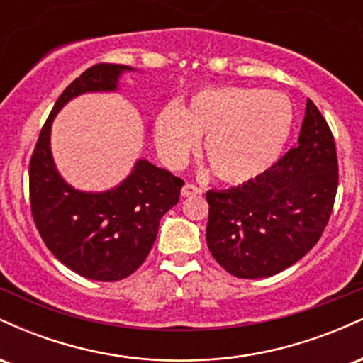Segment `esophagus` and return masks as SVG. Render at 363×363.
I'll return each mask as SVG.
<instances>
[{"label":"esophagus","instance_id":"esophagus-1","mask_svg":"<svg viewBox=\"0 0 363 363\" xmlns=\"http://www.w3.org/2000/svg\"><path fill=\"white\" fill-rule=\"evenodd\" d=\"M181 194L187 198V196H193V194H201V189L194 184H184L181 189Z\"/></svg>","mask_w":363,"mask_h":363}]
</instances>
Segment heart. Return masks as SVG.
Here are the masks:
<instances>
[{
    "label": "heart",
    "instance_id": "heart-1",
    "mask_svg": "<svg viewBox=\"0 0 363 363\" xmlns=\"http://www.w3.org/2000/svg\"><path fill=\"white\" fill-rule=\"evenodd\" d=\"M291 126L294 106L280 91L218 86L194 94L182 109L165 106L155 119V143L165 164L181 167L205 138L201 158L211 174L244 184L273 167Z\"/></svg>",
    "mask_w": 363,
    "mask_h": 363
}]
</instances>
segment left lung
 <instances>
[{
    "label": "left lung",
    "instance_id": "1",
    "mask_svg": "<svg viewBox=\"0 0 363 363\" xmlns=\"http://www.w3.org/2000/svg\"><path fill=\"white\" fill-rule=\"evenodd\" d=\"M336 189L335 138L309 99L297 147L254 181L208 191V249L237 278L273 277L318 244Z\"/></svg>",
    "mask_w": 363,
    "mask_h": 363
}]
</instances>
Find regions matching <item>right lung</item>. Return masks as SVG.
<instances>
[{"instance_id":"obj_1","label":"right lung","mask_w":363,"mask_h":363,"mask_svg":"<svg viewBox=\"0 0 363 363\" xmlns=\"http://www.w3.org/2000/svg\"><path fill=\"white\" fill-rule=\"evenodd\" d=\"M131 66L99 62L69 83L40 129L28 165L30 210L44 244L80 277L118 281L135 273L157 239L158 223L177 205L182 179L141 158L131 174L104 193H85L57 172L51 126L65 104L86 91H116Z\"/></svg>"}]
</instances>
